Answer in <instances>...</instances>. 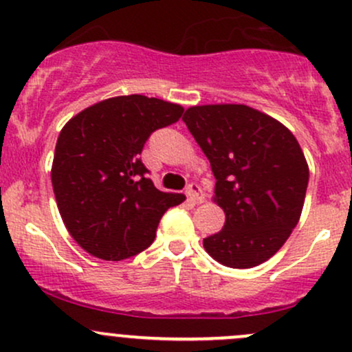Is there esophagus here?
Wrapping results in <instances>:
<instances>
[{
    "mask_svg": "<svg viewBox=\"0 0 352 352\" xmlns=\"http://www.w3.org/2000/svg\"><path fill=\"white\" fill-rule=\"evenodd\" d=\"M188 201H192L194 204H201V202L206 201V195L202 194V188L197 186V184H190L186 190Z\"/></svg>",
    "mask_w": 352,
    "mask_h": 352,
    "instance_id": "34e87169",
    "label": "esophagus"
}]
</instances>
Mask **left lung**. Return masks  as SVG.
I'll return each instance as SVG.
<instances>
[{
	"label": "left lung",
	"instance_id": "obj_1",
	"mask_svg": "<svg viewBox=\"0 0 352 352\" xmlns=\"http://www.w3.org/2000/svg\"><path fill=\"white\" fill-rule=\"evenodd\" d=\"M184 123L209 158L214 202L224 228L204 239L207 253L229 268L270 260L297 226L309 165L294 133L244 104L192 106Z\"/></svg>",
	"mask_w": 352,
	"mask_h": 352
}]
</instances>
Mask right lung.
Segmentation results:
<instances>
[{
	"label": "right lung",
	"instance_id": "add662e5",
	"mask_svg": "<svg viewBox=\"0 0 352 352\" xmlns=\"http://www.w3.org/2000/svg\"><path fill=\"white\" fill-rule=\"evenodd\" d=\"M184 108L142 94L89 106L65 123L55 145L52 186L65 228L84 251L121 261L153 243L162 216L184 202L158 190L143 165V145Z\"/></svg>",
	"mask_w": 352,
	"mask_h": 352
}]
</instances>
